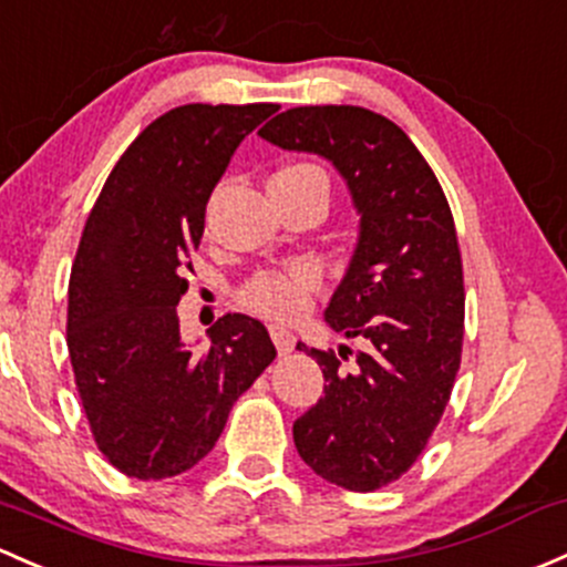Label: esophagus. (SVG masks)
<instances>
[{"instance_id": "obj_1", "label": "esophagus", "mask_w": 567, "mask_h": 567, "mask_svg": "<svg viewBox=\"0 0 567 567\" xmlns=\"http://www.w3.org/2000/svg\"><path fill=\"white\" fill-rule=\"evenodd\" d=\"M271 339H274V344H277V353L279 355L293 353V348H296L293 331L282 329V326H271Z\"/></svg>"}]
</instances>
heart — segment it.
Listing matches in <instances>:
<instances>
[{
  "label": "heart",
  "mask_w": 567,
  "mask_h": 567,
  "mask_svg": "<svg viewBox=\"0 0 567 567\" xmlns=\"http://www.w3.org/2000/svg\"><path fill=\"white\" fill-rule=\"evenodd\" d=\"M279 174L288 176H323L312 165H288ZM318 288V268L312 264H293L279 271H260L244 285L241 301L252 312L266 315V318L285 320L299 315L307 307L309 296Z\"/></svg>",
  "instance_id": "1"
}]
</instances>
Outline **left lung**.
I'll return each instance as SVG.
<instances>
[{
    "label": "left lung",
    "instance_id": "8db88e82",
    "mask_svg": "<svg viewBox=\"0 0 567 567\" xmlns=\"http://www.w3.org/2000/svg\"><path fill=\"white\" fill-rule=\"evenodd\" d=\"M258 135L329 159L359 212L353 258L323 318L367 350L350 372L333 353L309 350L326 385L296 419L293 440L320 478L374 492L421 456L454 389L464 337L454 217L415 143L380 113L303 105L274 116Z\"/></svg>",
    "mask_w": 567,
    "mask_h": 567
}]
</instances>
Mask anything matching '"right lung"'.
<instances>
[{
    "instance_id": "obj_1",
    "label": "right lung",
    "mask_w": 567,
    "mask_h": 567,
    "mask_svg": "<svg viewBox=\"0 0 567 567\" xmlns=\"http://www.w3.org/2000/svg\"><path fill=\"white\" fill-rule=\"evenodd\" d=\"M277 105H182L113 165L70 271L68 348L97 449L130 478H174L223 434L230 408L274 361L260 320L225 315L189 348L176 303L206 204L238 143Z\"/></svg>"
}]
</instances>
